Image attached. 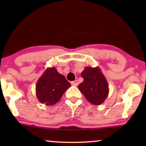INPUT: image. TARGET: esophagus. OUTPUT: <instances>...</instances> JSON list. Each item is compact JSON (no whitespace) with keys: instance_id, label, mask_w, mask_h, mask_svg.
Listing matches in <instances>:
<instances>
[{"instance_id":"1","label":"esophagus","mask_w":146,"mask_h":146,"mask_svg":"<svg viewBox=\"0 0 146 146\" xmlns=\"http://www.w3.org/2000/svg\"><path fill=\"white\" fill-rule=\"evenodd\" d=\"M71 84L72 86H77L78 84V82L77 80H75L74 81L71 82Z\"/></svg>"}]
</instances>
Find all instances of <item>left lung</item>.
Masks as SVG:
<instances>
[{"label": "left lung", "instance_id": "obj_1", "mask_svg": "<svg viewBox=\"0 0 146 146\" xmlns=\"http://www.w3.org/2000/svg\"><path fill=\"white\" fill-rule=\"evenodd\" d=\"M84 81L78 89L87 100L94 105H100L109 94L108 84L99 67H86L82 72Z\"/></svg>", "mask_w": 146, "mask_h": 146}]
</instances>
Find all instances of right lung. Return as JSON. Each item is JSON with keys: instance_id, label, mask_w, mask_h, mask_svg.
I'll return each instance as SVG.
<instances>
[{"instance_id": "obj_1", "label": "right lung", "mask_w": 146, "mask_h": 146, "mask_svg": "<svg viewBox=\"0 0 146 146\" xmlns=\"http://www.w3.org/2000/svg\"><path fill=\"white\" fill-rule=\"evenodd\" d=\"M70 86V83L58 73L55 67L48 68L38 80L36 94L40 102L52 106L61 99L64 93Z\"/></svg>"}]
</instances>
